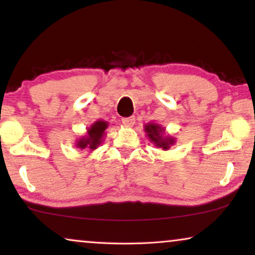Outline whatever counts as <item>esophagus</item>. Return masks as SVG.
<instances>
[{"mask_svg": "<svg viewBox=\"0 0 255 255\" xmlns=\"http://www.w3.org/2000/svg\"><path fill=\"white\" fill-rule=\"evenodd\" d=\"M122 123H123L124 125H127V127H133L135 123V117L131 116V117L122 118Z\"/></svg>", "mask_w": 255, "mask_h": 255, "instance_id": "1", "label": "esophagus"}]
</instances>
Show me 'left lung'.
Wrapping results in <instances>:
<instances>
[{
  "mask_svg": "<svg viewBox=\"0 0 255 255\" xmlns=\"http://www.w3.org/2000/svg\"><path fill=\"white\" fill-rule=\"evenodd\" d=\"M145 132L147 133V137L152 142H154L155 146L158 147H161L163 151H167L170 146H172L174 142H175V139L172 137H163V128L160 127L158 124L154 123H148L145 125Z\"/></svg>",
  "mask_w": 255,
  "mask_h": 255,
  "instance_id": "8db88e82",
  "label": "left lung"
}]
</instances>
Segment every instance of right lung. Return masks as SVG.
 <instances>
[{
	"label": "right lung",
	"mask_w": 255,
	"mask_h": 255,
	"mask_svg": "<svg viewBox=\"0 0 255 255\" xmlns=\"http://www.w3.org/2000/svg\"><path fill=\"white\" fill-rule=\"evenodd\" d=\"M108 128V123L104 121H97L94 123L92 127L88 128L87 131V135L85 137L80 138L78 144H76V147L81 149H90V151H94V149L99 147V145L102 142V139L106 134V131Z\"/></svg>",
	"instance_id": "obj_1"
}]
</instances>
